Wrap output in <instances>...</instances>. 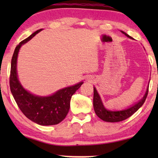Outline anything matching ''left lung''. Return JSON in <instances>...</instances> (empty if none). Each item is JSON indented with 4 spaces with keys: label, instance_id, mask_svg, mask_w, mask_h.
Segmentation results:
<instances>
[{
    "label": "left lung",
    "instance_id": "8db88e82",
    "mask_svg": "<svg viewBox=\"0 0 158 158\" xmlns=\"http://www.w3.org/2000/svg\"><path fill=\"white\" fill-rule=\"evenodd\" d=\"M121 31L125 34L127 37L132 39L131 36L128 35L127 33L122 31ZM148 89L149 86L143 98L136 104L133 105L132 106L128 108L127 109L122 110V111H109V110L106 109L104 106L103 105L100 96L97 92L96 88H94V108L95 113L101 119L107 122H118L127 119V118L130 117L131 115H133L143 105V103L146 100L147 96H148Z\"/></svg>",
    "mask_w": 158,
    "mask_h": 158
}]
</instances>
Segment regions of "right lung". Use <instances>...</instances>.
Segmentation results:
<instances>
[{
  "instance_id": "right-lung-1",
  "label": "right lung",
  "mask_w": 158,
  "mask_h": 158,
  "mask_svg": "<svg viewBox=\"0 0 158 158\" xmlns=\"http://www.w3.org/2000/svg\"><path fill=\"white\" fill-rule=\"evenodd\" d=\"M39 29L17 45L11 60L10 89L21 112L32 122L42 126L55 125L61 122L70 109L71 97L83 83L60 89L49 96H37L27 91L18 79L16 63L21 47L42 31Z\"/></svg>"
}]
</instances>
